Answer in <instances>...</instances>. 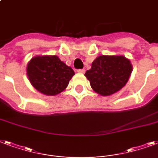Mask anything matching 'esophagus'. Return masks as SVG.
I'll return each mask as SVG.
<instances>
[{
	"mask_svg": "<svg viewBox=\"0 0 158 158\" xmlns=\"http://www.w3.org/2000/svg\"><path fill=\"white\" fill-rule=\"evenodd\" d=\"M77 72H78V73H79V74H84L85 70H84V69H78V70H77Z\"/></svg>",
	"mask_w": 158,
	"mask_h": 158,
	"instance_id": "obj_1",
	"label": "esophagus"
}]
</instances>
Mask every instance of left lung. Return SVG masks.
I'll use <instances>...</instances> for the list:
<instances>
[{
    "label": "left lung",
    "instance_id": "left-lung-1",
    "mask_svg": "<svg viewBox=\"0 0 158 158\" xmlns=\"http://www.w3.org/2000/svg\"><path fill=\"white\" fill-rule=\"evenodd\" d=\"M132 71L131 61L123 55H99L84 75L95 93L109 96L124 87Z\"/></svg>",
    "mask_w": 158,
    "mask_h": 158
}]
</instances>
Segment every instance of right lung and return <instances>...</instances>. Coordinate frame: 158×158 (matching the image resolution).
<instances>
[{"label": "right lung", "instance_id": "right-lung-1", "mask_svg": "<svg viewBox=\"0 0 158 158\" xmlns=\"http://www.w3.org/2000/svg\"><path fill=\"white\" fill-rule=\"evenodd\" d=\"M26 72L31 85L48 96H55L64 91L74 75L72 68L57 55L35 56L27 64Z\"/></svg>", "mask_w": 158, "mask_h": 158}]
</instances>
